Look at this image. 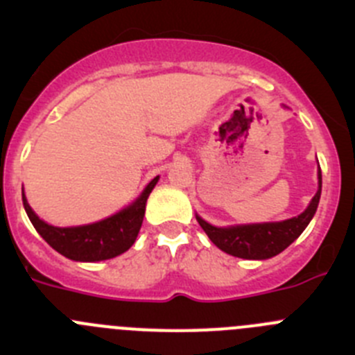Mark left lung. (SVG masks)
<instances>
[{
	"label": "left lung",
	"mask_w": 355,
	"mask_h": 355,
	"mask_svg": "<svg viewBox=\"0 0 355 355\" xmlns=\"http://www.w3.org/2000/svg\"><path fill=\"white\" fill-rule=\"evenodd\" d=\"M320 191H322V175L319 170V191L310 201L306 210L301 215L287 218L282 223H264V224H247V226L233 227H215L205 223L198 217L196 220L203 227L211 241L220 250L241 259H270L282 250H286L297 236L310 224L319 207Z\"/></svg>",
	"instance_id": "1"
}]
</instances>
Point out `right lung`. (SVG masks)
Segmentation results:
<instances>
[{
    "label": "right lung",
    "instance_id": "add662e5",
    "mask_svg": "<svg viewBox=\"0 0 355 355\" xmlns=\"http://www.w3.org/2000/svg\"><path fill=\"white\" fill-rule=\"evenodd\" d=\"M157 180L159 177H155L131 207L124 208V210L105 218V220L87 224V226H49L31 210L24 194H22V203H24L26 214H28L35 230L54 250H58L68 259L94 263V261L112 259V257L125 252L135 243L138 233H140L141 223H144L145 203H147L148 194L152 193Z\"/></svg>",
    "mask_w": 355,
    "mask_h": 355
}]
</instances>
